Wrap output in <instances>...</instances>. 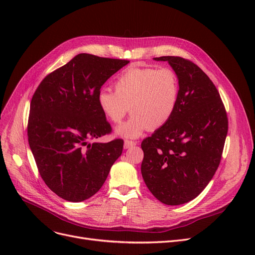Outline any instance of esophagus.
<instances>
[{
	"instance_id": "34e87169",
	"label": "esophagus",
	"mask_w": 255,
	"mask_h": 255,
	"mask_svg": "<svg viewBox=\"0 0 255 255\" xmlns=\"http://www.w3.org/2000/svg\"><path fill=\"white\" fill-rule=\"evenodd\" d=\"M136 141H133V140H129V139H126L125 140V142H124V148L125 149H129V148H131V146H134V145H136Z\"/></svg>"
}]
</instances>
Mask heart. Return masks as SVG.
<instances>
[{"mask_svg":"<svg viewBox=\"0 0 255 255\" xmlns=\"http://www.w3.org/2000/svg\"><path fill=\"white\" fill-rule=\"evenodd\" d=\"M179 96V77L168 67H130L116 79L115 92L100 90L97 101L103 115L115 124L122 122L130 111L133 116L117 133L135 138L146 129L166 125L176 112Z\"/></svg>","mask_w":255,"mask_h":255,"instance_id":"b5f03b06","label":"heart"}]
</instances>
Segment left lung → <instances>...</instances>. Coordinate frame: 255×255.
I'll use <instances>...</instances> for the list:
<instances>
[{"mask_svg": "<svg viewBox=\"0 0 255 255\" xmlns=\"http://www.w3.org/2000/svg\"><path fill=\"white\" fill-rule=\"evenodd\" d=\"M155 60L175 70L180 96L169 122L141 142V175L158 200L178 206L195 198L215 175L229 119L217 88L196 64L181 57Z\"/></svg>", "mask_w": 255, "mask_h": 255, "instance_id": "8db88e82", "label": "left lung"}]
</instances>
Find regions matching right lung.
<instances>
[{
  "instance_id": "obj_1",
  "label": "right lung",
  "mask_w": 255,
  "mask_h": 255,
  "mask_svg": "<svg viewBox=\"0 0 255 255\" xmlns=\"http://www.w3.org/2000/svg\"><path fill=\"white\" fill-rule=\"evenodd\" d=\"M128 60L79 53L47 74L31 100L28 139L48 188L68 202L90 198L102 187L124 140H90L112 133L98 105L103 84Z\"/></svg>"
}]
</instances>
